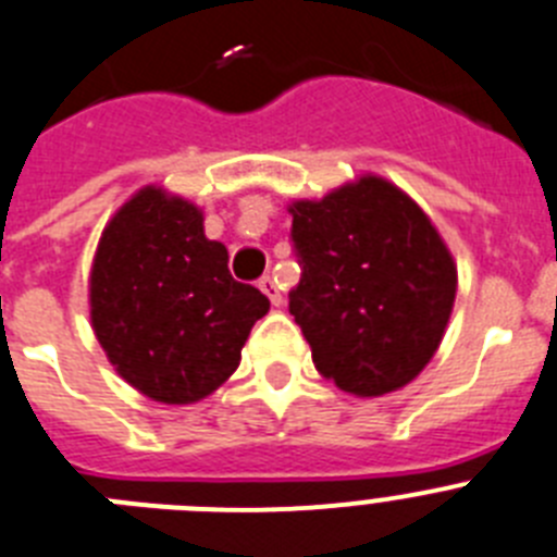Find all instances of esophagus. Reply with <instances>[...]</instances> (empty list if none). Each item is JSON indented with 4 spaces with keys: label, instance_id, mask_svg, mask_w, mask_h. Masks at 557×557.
<instances>
[{
    "label": "esophagus",
    "instance_id": "obj_1",
    "mask_svg": "<svg viewBox=\"0 0 557 557\" xmlns=\"http://www.w3.org/2000/svg\"><path fill=\"white\" fill-rule=\"evenodd\" d=\"M258 285H260V292H263L265 297L272 299V306H274V308H280V306H283V292H280L277 280H274V277H269V274H265V277L260 280Z\"/></svg>",
    "mask_w": 557,
    "mask_h": 557
}]
</instances>
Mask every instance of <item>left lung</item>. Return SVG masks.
I'll return each instance as SVG.
<instances>
[{
    "label": "left lung",
    "mask_w": 557,
    "mask_h": 557,
    "mask_svg": "<svg viewBox=\"0 0 557 557\" xmlns=\"http://www.w3.org/2000/svg\"><path fill=\"white\" fill-rule=\"evenodd\" d=\"M288 212L302 263L288 311L319 375L356 398L418 379L457 297V263L432 219L375 173L322 198H297Z\"/></svg>",
    "instance_id": "1"
}]
</instances>
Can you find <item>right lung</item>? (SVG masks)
Listing matches in <instances>:
<instances>
[{"label":"right lung","instance_id":"obj_1","mask_svg":"<svg viewBox=\"0 0 557 557\" xmlns=\"http://www.w3.org/2000/svg\"><path fill=\"white\" fill-rule=\"evenodd\" d=\"M205 235V210L145 185L106 224L89 272L91 331L125 384L168 406L207 398L240 364L269 313Z\"/></svg>","mask_w":557,"mask_h":557}]
</instances>
